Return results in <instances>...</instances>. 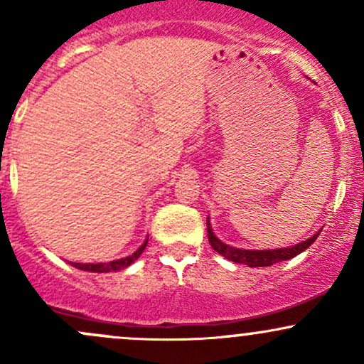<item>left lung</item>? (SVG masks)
Returning a JSON list of instances; mask_svg holds the SVG:
<instances>
[{"mask_svg": "<svg viewBox=\"0 0 364 364\" xmlns=\"http://www.w3.org/2000/svg\"><path fill=\"white\" fill-rule=\"evenodd\" d=\"M318 235L320 232H316V235L311 236L310 240L303 241V243H298L294 246H289V248L241 250V248H235V246L223 243V241L214 235V231H212L210 223H208V217H207V236H208V241H210L212 248H214L219 255H223V257L228 258V260L235 263H243V265H248V267H270L274 265V263L289 260V258L303 253L308 246L315 243V240L318 237Z\"/></svg>", "mask_w": 364, "mask_h": 364, "instance_id": "8db88e82", "label": "left lung"}]
</instances>
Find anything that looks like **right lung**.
Segmentation results:
<instances>
[{"instance_id":"add662e5","label":"right lung","mask_w":364,"mask_h":364,"mask_svg":"<svg viewBox=\"0 0 364 364\" xmlns=\"http://www.w3.org/2000/svg\"><path fill=\"white\" fill-rule=\"evenodd\" d=\"M147 241H149V237L145 240V243L141 245L135 253H132L129 257L119 258V260H112L107 263H75V262H72V265L77 267V269H80V270H87V272H116V270H123V269H127L128 265H132V263L140 257L141 252L145 250V246H147Z\"/></svg>"}]
</instances>
